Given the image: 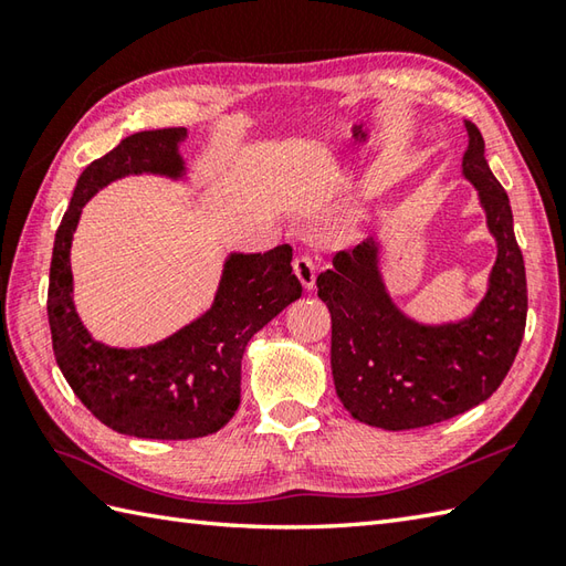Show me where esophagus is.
<instances>
[{
	"label": "esophagus",
	"instance_id": "obj_1",
	"mask_svg": "<svg viewBox=\"0 0 566 566\" xmlns=\"http://www.w3.org/2000/svg\"><path fill=\"white\" fill-rule=\"evenodd\" d=\"M294 274L298 276V282L304 284V290H314V284H316V260L311 255H298L294 260Z\"/></svg>",
	"mask_w": 566,
	"mask_h": 566
}]
</instances>
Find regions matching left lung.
<instances>
[{
    "label": "left lung",
    "mask_w": 566,
    "mask_h": 566,
    "mask_svg": "<svg viewBox=\"0 0 566 566\" xmlns=\"http://www.w3.org/2000/svg\"><path fill=\"white\" fill-rule=\"evenodd\" d=\"M464 128L462 177L476 189L496 240V262L472 314L423 323L396 306L381 274L379 235L340 250L316 282L333 321L335 391L359 423L411 430L460 416L501 387L521 347L527 286L513 211L484 158L482 134L472 122Z\"/></svg>",
    "instance_id": "8db88e82"
}]
</instances>
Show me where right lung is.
Returning <instances> with one entry per match:
<instances>
[{"instance_id": "add662e5", "label": "right lung", "mask_w": 566, "mask_h": 566, "mask_svg": "<svg viewBox=\"0 0 566 566\" xmlns=\"http://www.w3.org/2000/svg\"><path fill=\"white\" fill-rule=\"evenodd\" d=\"M187 128L140 130L84 167L60 221L48 284L55 363L77 399L104 426L134 438L189 440L221 430L240 403V359L252 335L302 296L292 248L228 252L211 306L165 340L112 347L94 340L72 298L70 248L80 216L99 189L128 175L187 182L179 146Z\"/></svg>"}]
</instances>
